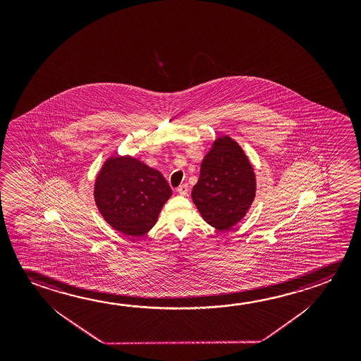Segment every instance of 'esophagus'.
Returning a JSON list of instances; mask_svg holds the SVG:
<instances>
[{
    "label": "esophagus",
    "instance_id": "esophagus-1",
    "mask_svg": "<svg viewBox=\"0 0 361 361\" xmlns=\"http://www.w3.org/2000/svg\"><path fill=\"white\" fill-rule=\"evenodd\" d=\"M178 192L180 195H188V192H189V185H188V183L180 185L178 188Z\"/></svg>",
    "mask_w": 361,
    "mask_h": 361
}]
</instances>
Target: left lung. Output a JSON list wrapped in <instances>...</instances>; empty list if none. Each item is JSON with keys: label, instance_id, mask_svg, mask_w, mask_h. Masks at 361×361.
I'll return each mask as SVG.
<instances>
[{"label": "left lung", "instance_id": "1", "mask_svg": "<svg viewBox=\"0 0 361 361\" xmlns=\"http://www.w3.org/2000/svg\"><path fill=\"white\" fill-rule=\"evenodd\" d=\"M255 192V169L240 145L228 135L216 137L191 192L202 219L219 231L231 229L248 213Z\"/></svg>", "mask_w": 361, "mask_h": 361}]
</instances>
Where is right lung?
Instances as JSON below:
<instances>
[{
    "label": "right lung",
    "mask_w": 361,
    "mask_h": 361,
    "mask_svg": "<svg viewBox=\"0 0 361 361\" xmlns=\"http://www.w3.org/2000/svg\"><path fill=\"white\" fill-rule=\"evenodd\" d=\"M95 205L114 231L141 237L172 195L162 173L130 154L109 156L94 181Z\"/></svg>",
    "instance_id": "obj_1"
}]
</instances>
